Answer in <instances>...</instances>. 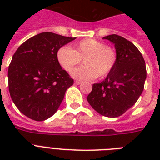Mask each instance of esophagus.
Wrapping results in <instances>:
<instances>
[{"label":"esophagus","mask_w":160,"mask_h":160,"mask_svg":"<svg viewBox=\"0 0 160 160\" xmlns=\"http://www.w3.org/2000/svg\"><path fill=\"white\" fill-rule=\"evenodd\" d=\"M75 85H80V84H82V81H80V80H75Z\"/></svg>","instance_id":"1"}]
</instances>
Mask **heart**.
I'll return each mask as SVG.
<instances>
[{
	"label": "heart",
	"mask_w": 160,
	"mask_h": 160,
	"mask_svg": "<svg viewBox=\"0 0 160 160\" xmlns=\"http://www.w3.org/2000/svg\"><path fill=\"white\" fill-rule=\"evenodd\" d=\"M56 57L60 65L70 72L78 65H85L75 69L72 75L80 80H94L109 75L117 62V54L114 49L103 41L85 39L72 45L71 48L63 46L58 50Z\"/></svg>",
	"instance_id": "b5f03b06"
}]
</instances>
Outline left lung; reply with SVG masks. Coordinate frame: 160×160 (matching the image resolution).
Wrapping results in <instances>:
<instances>
[{
    "instance_id": "1",
    "label": "left lung",
    "mask_w": 160,
    "mask_h": 160,
    "mask_svg": "<svg viewBox=\"0 0 160 160\" xmlns=\"http://www.w3.org/2000/svg\"><path fill=\"white\" fill-rule=\"evenodd\" d=\"M103 39L114 44L116 65L105 80L93 85L87 100L99 114L114 118L131 108L142 94L146 66L143 55L132 42L114 34Z\"/></svg>"
}]
</instances>
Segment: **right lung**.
<instances>
[{
  "instance_id": "1",
  "label": "right lung",
  "mask_w": 160,
  "mask_h": 160,
  "mask_svg": "<svg viewBox=\"0 0 160 160\" xmlns=\"http://www.w3.org/2000/svg\"><path fill=\"white\" fill-rule=\"evenodd\" d=\"M75 37L42 32L19 46L8 69L11 97L18 109L36 121L57 111L74 80L60 65L58 50Z\"/></svg>"
}]
</instances>
